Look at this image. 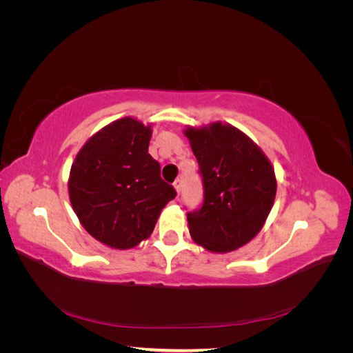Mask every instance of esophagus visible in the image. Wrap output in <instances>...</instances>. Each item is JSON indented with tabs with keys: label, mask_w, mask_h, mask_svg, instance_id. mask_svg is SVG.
Segmentation results:
<instances>
[{
	"label": "esophagus",
	"mask_w": 353,
	"mask_h": 353,
	"mask_svg": "<svg viewBox=\"0 0 353 353\" xmlns=\"http://www.w3.org/2000/svg\"><path fill=\"white\" fill-rule=\"evenodd\" d=\"M174 188L176 190V193H178V196H179L181 190H183V181H181V179H176L175 183H174Z\"/></svg>",
	"instance_id": "1"
}]
</instances>
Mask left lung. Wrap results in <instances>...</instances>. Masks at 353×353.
I'll list each match as a JSON object with an SVG mask.
<instances>
[{"mask_svg": "<svg viewBox=\"0 0 353 353\" xmlns=\"http://www.w3.org/2000/svg\"><path fill=\"white\" fill-rule=\"evenodd\" d=\"M203 179L200 209L187 213L193 240L215 253L248 244L268 218L276 193L271 162L230 123L185 130Z\"/></svg>", "mask_w": 353, "mask_h": 353, "instance_id": "obj_1", "label": "left lung"}]
</instances>
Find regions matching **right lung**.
<instances>
[{
  "instance_id": "1",
  "label": "right lung",
  "mask_w": 353,
  "mask_h": 353,
  "mask_svg": "<svg viewBox=\"0 0 353 353\" xmlns=\"http://www.w3.org/2000/svg\"><path fill=\"white\" fill-rule=\"evenodd\" d=\"M150 125L122 117L95 132L74 157L69 197L82 227L113 249H131L154 230L176 191L148 154Z\"/></svg>"
}]
</instances>
